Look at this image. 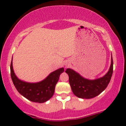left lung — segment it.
<instances>
[{"label":"left lung","mask_w":126,"mask_h":126,"mask_svg":"<svg viewBox=\"0 0 126 126\" xmlns=\"http://www.w3.org/2000/svg\"><path fill=\"white\" fill-rule=\"evenodd\" d=\"M69 76V81L72 91L75 96L83 99H90L99 95L107 87L113 72V61L111 56V63L109 70L100 78L89 80L85 79L71 69L65 71Z\"/></svg>","instance_id":"obj_1"}]
</instances>
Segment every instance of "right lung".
I'll return each mask as SVG.
<instances>
[{"label":"right lung","mask_w":126,"mask_h":126,"mask_svg":"<svg viewBox=\"0 0 126 126\" xmlns=\"http://www.w3.org/2000/svg\"><path fill=\"white\" fill-rule=\"evenodd\" d=\"M64 72L62 67L51 72L46 79L37 83H30L19 79L14 73L12 59L11 63V76L19 93L32 102L43 103L53 96L60 75Z\"/></svg>","instance_id":"obj_1"}]
</instances>
